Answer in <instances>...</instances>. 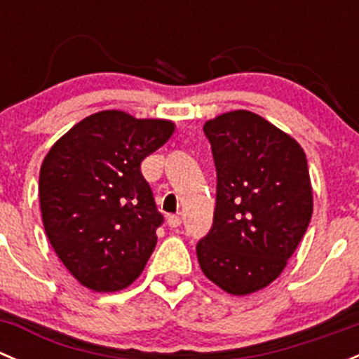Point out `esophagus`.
I'll use <instances>...</instances> for the list:
<instances>
[{"mask_svg": "<svg viewBox=\"0 0 359 359\" xmlns=\"http://www.w3.org/2000/svg\"><path fill=\"white\" fill-rule=\"evenodd\" d=\"M180 215H168V219H166V224H168V227H179L180 226Z\"/></svg>", "mask_w": 359, "mask_h": 359, "instance_id": "esophagus-1", "label": "esophagus"}]
</instances>
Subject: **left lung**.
Returning a JSON list of instances; mask_svg holds the SVG:
<instances>
[{
	"label": "left lung",
	"instance_id": "left-lung-1",
	"mask_svg": "<svg viewBox=\"0 0 359 359\" xmlns=\"http://www.w3.org/2000/svg\"><path fill=\"white\" fill-rule=\"evenodd\" d=\"M212 144L217 200L210 233L198 241L201 271L231 295L273 283L313 215L307 159L288 133L250 111L203 126Z\"/></svg>",
	"mask_w": 359,
	"mask_h": 359
}]
</instances>
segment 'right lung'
Masks as SVG:
<instances>
[{"mask_svg":"<svg viewBox=\"0 0 359 359\" xmlns=\"http://www.w3.org/2000/svg\"><path fill=\"white\" fill-rule=\"evenodd\" d=\"M168 119L100 111L76 123L43 159L39 206L53 250L93 292L132 285L163 224L140 163L172 137Z\"/></svg>","mask_w":359,"mask_h":359,"instance_id":"right-lung-1","label":"right lung"}]
</instances>
